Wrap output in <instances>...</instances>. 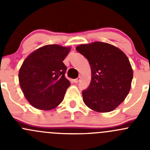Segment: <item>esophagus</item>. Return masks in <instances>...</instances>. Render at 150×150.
Wrapping results in <instances>:
<instances>
[{
    "label": "esophagus",
    "instance_id": "1",
    "mask_svg": "<svg viewBox=\"0 0 150 150\" xmlns=\"http://www.w3.org/2000/svg\"><path fill=\"white\" fill-rule=\"evenodd\" d=\"M80 81H81V77H78V78H76V79H75V80H74V82H75V83H78V82H79Z\"/></svg>",
    "mask_w": 150,
    "mask_h": 150
}]
</instances>
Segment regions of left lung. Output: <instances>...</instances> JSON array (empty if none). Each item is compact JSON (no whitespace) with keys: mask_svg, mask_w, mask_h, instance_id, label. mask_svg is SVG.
Instances as JSON below:
<instances>
[{"mask_svg":"<svg viewBox=\"0 0 150 150\" xmlns=\"http://www.w3.org/2000/svg\"><path fill=\"white\" fill-rule=\"evenodd\" d=\"M76 50L91 69L90 84L82 91L84 103L99 112L115 110L131 89L133 70L128 57L118 48L103 42L80 45Z\"/></svg>","mask_w":150,"mask_h":150,"instance_id":"8db88e82","label":"left lung"}]
</instances>
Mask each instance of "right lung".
Masks as SVG:
<instances>
[{"instance_id": "add662e5", "label": "right lung", "mask_w": 150, "mask_h": 150, "mask_svg": "<svg viewBox=\"0 0 150 150\" xmlns=\"http://www.w3.org/2000/svg\"><path fill=\"white\" fill-rule=\"evenodd\" d=\"M70 48L47 45L28 56L19 72L20 87L29 103L35 108L49 110L64 99L70 83L64 75L63 63Z\"/></svg>"}]
</instances>
